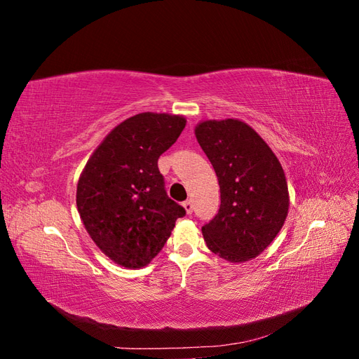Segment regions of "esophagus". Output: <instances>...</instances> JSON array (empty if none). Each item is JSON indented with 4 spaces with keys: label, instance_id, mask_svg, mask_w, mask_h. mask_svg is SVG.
Segmentation results:
<instances>
[{
    "label": "esophagus",
    "instance_id": "obj_1",
    "mask_svg": "<svg viewBox=\"0 0 359 359\" xmlns=\"http://www.w3.org/2000/svg\"><path fill=\"white\" fill-rule=\"evenodd\" d=\"M182 205H184V208H186L187 214H191V212H193V202H191V201H186Z\"/></svg>",
    "mask_w": 359,
    "mask_h": 359
}]
</instances>
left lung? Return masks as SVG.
Listing matches in <instances>:
<instances>
[{
  "mask_svg": "<svg viewBox=\"0 0 359 359\" xmlns=\"http://www.w3.org/2000/svg\"><path fill=\"white\" fill-rule=\"evenodd\" d=\"M194 132L219 178L222 198L219 212L202 227L206 245L229 262H245L273 243L286 220L283 168L240 119L203 121Z\"/></svg>",
  "mask_w": 359,
  "mask_h": 359,
  "instance_id": "1",
  "label": "left lung"
}]
</instances>
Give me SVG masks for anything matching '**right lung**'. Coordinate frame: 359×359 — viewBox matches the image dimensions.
<instances>
[{
  "label": "right lung",
  "instance_id": "add662e5",
  "mask_svg": "<svg viewBox=\"0 0 359 359\" xmlns=\"http://www.w3.org/2000/svg\"><path fill=\"white\" fill-rule=\"evenodd\" d=\"M186 119L137 114L116 126L86 163L76 203L93 241L114 262L140 268L166 244L186 210L172 201L158 157L177 142Z\"/></svg>",
  "mask_w": 359,
  "mask_h": 359
}]
</instances>
